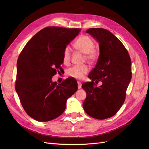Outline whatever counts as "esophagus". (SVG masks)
I'll return each mask as SVG.
<instances>
[{
	"label": "esophagus",
	"mask_w": 149,
	"mask_h": 149,
	"mask_svg": "<svg viewBox=\"0 0 149 149\" xmlns=\"http://www.w3.org/2000/svg\"><path fill=\"white\" fill-rule=\"evenodd\" d=\"M81 83L79 82V81H78V89H80L81 88Z\"/></svg>",
	"instance_id": "34e87169"
}]
</instances>
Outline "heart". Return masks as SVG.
Listing matches in <instances>:
<instances>
[{
	"label": "heart",
	"instance_id": "heart-1",
	"mask_svg": "<svg viewBox=\"0 0 149 149\" xmlns=\"http://www.w3.org/2000/svg\"><path fill=\"white\" fill-rule=\"evenodd\" d=\"M74 47L78 51L85 54L86 58L89 61H94L98 56V52L94 48L93 40L86 35H81L76 40ZM71 60V49L66 47L63 52V61L65 64H68ZM89 69L86 65L73 66L67 70L66 74L70 77L75 79H82L86 74Z\"/></svg>",
	"mask_w": 149,
	"mask_h": 149
}]
</instances>
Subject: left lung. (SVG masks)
<instances>
[{
    "label": "left lung",
    "instance_id": "8db88e82",
    "mask_svg": "<svg viewBox=\"0 0 149 149\" xmlns=\"http://www.w3.org/2000/svg\"><path fill=\"white\" fill-rule=\"evenodd\" d=\"M86 33L100 43V54L88 76L92 81L82 84L86 93L83 106L89 116L102 120L115 115L123 104L132 78L131 60L123 43L109 30L91 28ZM100 81L102 84L97 87Z\"/></svg>",
    "mask_w": 149,
    "mask_h": 149
}]
</instances>
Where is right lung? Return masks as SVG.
<instances>
[{
    "label": "right lung",
    "mask_w": 149,
    "mask_h": 149,
    "mask_svg": "<svg viewBox=\"0 0 149 149\" xmlns=\"http://www.w3.org/2000/svg\"><path fill=\"white\" fill-rule=\"evenodd\" d=\"M80 31L47 26L29 40L18 58L15 90L26 113L35 120L47 122L59 117L68 99L78 90L73 78L58 84L52 79L62 68L65 48Z\"/></svg>",
    "instance_id": "obj_1"
}]
</instances>
